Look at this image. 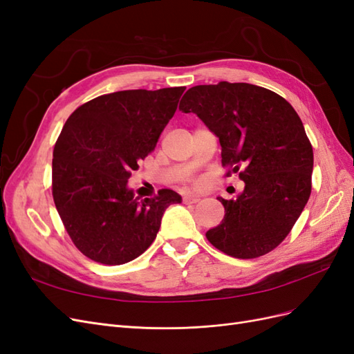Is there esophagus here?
<instances>
[{"label": "esophagus", "instance_id": "34e87169", "mask_svg": "<svg viewBox=\"0 0 354 354\" xmlns=\"http://www.w3.org/2000/svg\"><path fill=\"white\" fill-rule=\"evenodd\" d=\"M201 198L198 195H194V194H185L183 195V201L185 202H190V203H196Z\"/></svg>", "mask_w": 354, "mask_h": 354}]
</instances>
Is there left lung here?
<instances>
[{
	"label": "left lung",
	"instance_id": "8db88e82",
	"mask_svg": "<svg viewBox=\"0 0 354 354\" xmlns=\"http://www.w3.org/2000/svg\"><path fill=\"white\" fill-rule=\"evenodd\" d=\"M178 109L218 137L226 176L239 173L245 183L238 198H218L224 218L207 239L242 260L273 251L312 194L313 147L298 113L270 90L227 81L189 88Z\"/></svg>",
	"mask_w": 354,
	"mask_h": 354
}]
</instances>
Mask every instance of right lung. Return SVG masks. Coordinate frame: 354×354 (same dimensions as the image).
Returning a JSON list of instances; mask_svg holds the SVG:
<instances>
[{
    "label": "right lung",
    "instance_id": "obj_1",
    "mask_svg": "<svg viewBox=\"0 0 354 354\" xmlns=\"http://www.w3.org/2000/svg\"><path fill=\"white\" fill-rule=\"evenodd\" d=\"M186 88L99 95L68 118L53 151V199L73 245L90 260L120 266L142 255L181 196L160 189L138 199L127 181L151 153Z\"/></svg>",
    "mask_w": 354,
    "mask_h": 354
}]
</instances>
